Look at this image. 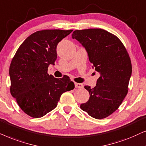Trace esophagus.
Returning a JSON list of instances; mask_svg holds the SVG:
<instances>
[{
	"label": "esophagus",
	"mask_w": 146,
	"mask_h": 146,
	"mask_svg": "<svg viewBox=\"0 0 146 146\" xmlns=\"http://www.w3.org/2000/svg\"><path fill=\"white\" fill-rule=\"evenodd\" d=\"M75 87L76 88H83V85L81 83H75Z\"/></svg>",
	"instance_id": "esophagus-1"
}]
</instances>
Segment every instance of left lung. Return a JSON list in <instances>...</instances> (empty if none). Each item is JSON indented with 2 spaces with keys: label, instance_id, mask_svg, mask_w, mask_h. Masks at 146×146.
<instances>
[{
  "label": "left lung",
  "instance_id": "left-lung-1",
  "mask_svg": "<svg viewBox=\"0 0 146 146\" xmlns=\"http://www.w3.org/2000/svg\"><path fill=\"white\" fill-rule=\"evenodd\" d=\"M72 38L85 47L100 75L96 87L85 86L90 97L80 108L91 117L104 119L117 110L127 93L132 71L129 54L117 36L102 29L76 30Z\"/></svg>",
  "mask_w": 146,
  "mask_h": 146
}]
</instances>
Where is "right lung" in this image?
I'll list each match as a JSON object with an SVG mask.
<instances>
[{
    "label": "right lung",
    "instance_id": "obj_1",
    "mask_svg": "<svg viewBox=\"0 0 146 146\" xmlns=\"http://www.w3.org/2000/svg\"><path fill=\"white\" fill-rule=\"evenodd\" d=\"M73 30L38 31L21 44L9 68L11 93L21 110L41 117L57 106L61 95L74 89L68 76L55 78L47 73L57 59V46Z\"/></svg>",
    "mask_w": 146,
    "mask_h": 146
}]
</instances>
